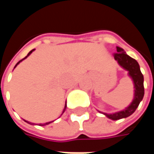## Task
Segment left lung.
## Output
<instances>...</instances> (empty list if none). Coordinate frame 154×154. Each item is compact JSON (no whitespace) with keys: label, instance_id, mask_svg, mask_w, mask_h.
I'll return each mask as SVG.
<instances>
[{"label":"left lung","instance_id":"8db88e82","mask_svg":"<svg viewBox=\"0 0 154 154\" xmlns=\"http://www.w3.org/2000/svg\"><path fill=\"white\" fill-rule=\"evenodd\" d=\"M117 53L114 54L115 60L117 61V63L120 67L124 68L125 70L128 72L129 77L132 79L134 82V99L132 102L130 103L129 106L126 107L123 110L116 112L112 114H107L104 112H100L106 116L107 118L113 120L126 118L131 116L139 106L140 101L143 98L144 95V87H143V76L140 71V67L138 63V62L134 59L131 57H129L126 54L125 51L119 47H116Z\"/></svg>","mask_w":154,"mask_h":154}]
</instances>
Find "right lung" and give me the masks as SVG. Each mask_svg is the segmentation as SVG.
Returning a JSON list of instances; mask_svg holds the SVG:
<instances>
[{"instance_id":"1","label":"right lung","mask_w":154,"mask_h":154,"mask_svg":"<svg viewBox=\"0 0 154 154\" xmlns=\"http://www.w3.org/2000/svg\"><path fill=\"white\" fill-rule=\"evenodd\" d=\"M33 51H35V49H32V50L30 51V52H29V53L28 55H27V56H26V57H24V58H23V59H22V60L19 61L18 63H16V65H15V67H16V66H17V65H18V64L20 63V62H22V61L24 60V59H25V58H26V57H28V56H29V55H30V54H32V52H33ZM15 67H14V68H15ZM66 108H67V103L65 104V106H64V109H63V113L64 111H65V110H66ZM62 115H63V114H62ZM25 122L29 123V124H30V125H34V124H31V123L28 122V121H26V120H25ZM54 120H53V121H49V122H47V123H44V124H40V125H41V126H44V125H49V124H50V123L54 122Z\"/></svg>"}]
</instances>
